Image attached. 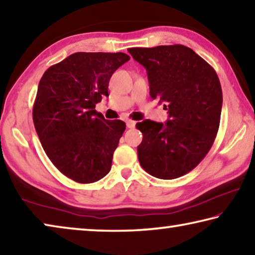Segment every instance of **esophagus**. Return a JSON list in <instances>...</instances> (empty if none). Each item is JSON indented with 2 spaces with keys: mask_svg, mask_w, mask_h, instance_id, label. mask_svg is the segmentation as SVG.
<instances>
[{
  "mask_svg": "<svg viewBox=\"0 0 255 255\" xmlns=\"http://www.w3.org/2000/svg\"><path fill=\"white\" fill-rule=\"evenodd\" d=\"M126 125H127L128 128H134L135 125H136V121L131 120V119H127L126 120Z\"/></svg>",
  "mask_w": 255,
  "mask_h": 255,
  "instance_id": "34e87169",
  "label": "esophagus"
}]
</instances>
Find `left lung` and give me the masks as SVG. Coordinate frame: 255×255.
I'll list each match as a JSON object with an SVG mask.
<instances>
[{
    "instance_id": "8db88e82",
    "label": "left lung",
    "mask_w": 255,
    "mask_h": 255,
    "mask_svg": "<svg viewBox=\"0 0 255 255\" xmlns=\"http://www.w3.org/2000/svg\"><path fill=\"white\" fill-rule=\"evenodd\" d=\"M128 52L147 71L149 96L163 102L169 113L165 124H136L143 134L139 163L156 178H178L193 170L215 142L222 108L219 78L205 60L179 44Z\"/></svg>"
}]
</instances>
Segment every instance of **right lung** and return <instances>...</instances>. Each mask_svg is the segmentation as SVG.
I'll list each match as a JSON object with an SVG mask.
<instances>
[{"label": "right lung", "mask_w": 255, "mask_h": 255, "mask_svg": "<svg viewBox=\"0 0 255 255\" xmlns=\"http://www.w3.org/2000/svg\"><path fill=\"white\" fill-rule=\"evenodd\" d=\"M129 59L121 52H77L39 80L33 108L36 132L52 163L77 183H94L110 171L126 124L106 120L95 106L109 96L112 74Z\"/></svg>", "instance_id": "obj_1"}]
</instances>
